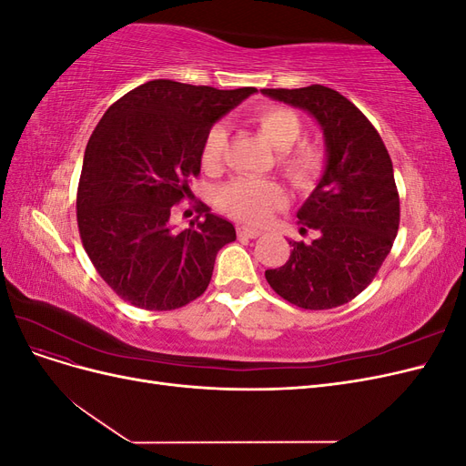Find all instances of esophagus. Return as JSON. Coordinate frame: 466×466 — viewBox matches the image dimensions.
<instances>
[{
  "label": "esophagus",
  "instance_id": "obj_1",
  "mask_svg": "<svg viewBox=\"0 0 466 466\" xmlns=\"http://www.w3.org/2000/svg\"><path fill=\"white\" fill-rule=\"evenodd\" d=\"M237 235L247 237V238H257V237L262 235V231L255 229V228H245V225H241V228H237Z\"/></svg>",
  "mask_w": 466,
  "mask_h": 466
}]
</instances>
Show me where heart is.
Listing matches in <instances>:
<instances>
[{
  "instance_id": "heart-1",
  "label": "heart",
  "mask_w": 466,
  "mask_h": 466,
  "mask_svg": "<svg viewBox=\"0 0 466 466\" xmlns=\"http://www.w3.org/2000/svg\"><path fill=\"white\" fill-rule=\"evenodd\" d=\"M250 122L264 139L278 151V168L289 185L298 190L313 188L327 168V149L317 139L299 137L301 118L298 112L284 105H258L250 110ZM228 128L214 124L202 144V165L206 171H218L228 147ZM219 204L238 221L250 225L264 223L276 209L286 206V192L276 180L235 178L219 192Z\"/></svg>"
}]
</instances>
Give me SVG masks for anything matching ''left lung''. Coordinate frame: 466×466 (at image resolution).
<instances>
[{
  "mask_svg": "<svg viewBox=\"0 0 466 466\" xmlns=\"http://www.w3.org/2000/svg\"><path fill=\"white\" fill-rule=\"evenodd\" d=\"M313 115L327 139V171L298 211L311 243L289 241L288 262L266 270L270 288L309 311L340 307L368 288L392 248L400 200L390 155L375 126L344 95L324 86L262 89Z\"/></svg>",
  "mask_w": 466,
  "mask_h": 466,
  "instance_id": "8db88e82",
  "label": "left lung"
}]
</instances>
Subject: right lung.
Masks as SVG:
<instances>
[{
    "instance_id": "1",
    "label": "right lung",
    "mask_w": 466,
    "mask_h": 466,
    "mask_svg": "<svg viewBox=\"0 0 466 466\" xmlns=\"http://www.w3.org/2000/svg\"><path fill=\"white\" fill-rule=\"evenodd\" d=\"M255 91L153 79L120 96L96 124L81 168L77 228L95 270L120 299L173 311L208 289L235 228L198 202L203 218L177 231L171 211L192 198L208 130Z\"/></svg>"
}]
</instances>
